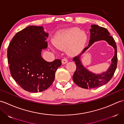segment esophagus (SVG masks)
Wrapping results in <instances>:
<instances>
[{
    "label": "esophagus",
    "mask_w": 124,
    "mask_h": 124,
    "mask_svg": "<svg viewBox=\"0 0 124 124\" xmlns=\"http://www.w3.org/2000/svg\"><path fill=\"white\" fill-rule=\"evenodd\" d=\"M67 62H68V59H67V58H64V59H63L62 60V64H66Z\"/></svg>",
    "instance_id": "1"
}]
</instances>
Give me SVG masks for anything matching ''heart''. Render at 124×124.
Segmentation results:
<instances>
[{
	"label": "heart",
	"instance_id": "1",
	"mask_svg": "<svg viewBox=\"0 0 124 124\" xmlns=\"http://www.w3.org/2000/svg\"><path fill=\"white\" fill-rule=\"evenodd\" d=\"M87 39L86 34L78 28H72L59 31L55 36L54 45L59 48L69 46L70 54H77L85 46Z\"/></svg>",
	"mask_w": 124,
	"mask_h": 124
}]
</instances>
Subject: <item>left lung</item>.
I'll use <instances>...</instances> for the list:
<instances>
[{"instance_id": "obj_1", "label": "left lung", "mask_w": 124, "mask_h": 124, "mask_svg": "<svg viewBox=\"0 0 124 124\" xmlns=\"http://www.w3.org/2000/svg\"><path fill=\"white\" fill-rule=\"evenodd\" d=\"M91 36L88 46L85 47L79 55L73 59L76 65V70L73 75V80L76 85L81 88L91 89L102 86L108 83L114 76L117 65V46L114 38L110 36L106 28L93 24L91 25ZM106 41L114 47L115 55L112 59V64L108 70L100 74H95L87 70L82 65L80 60L81 55L96 41Z\"/></svg>"}]
</instances>
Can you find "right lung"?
<instances>
[{
  "instance_id": "1",
  "label": "right lung",
  "mask_w": 124,
  "mask_h": 124,
  "mask_svg": "<svg viewBox=\"0 0 124 124\" xmlns=\"http://www.w3.org/2000/svg\"><path fill=\"white\" fill-rule=\"evenodd\" d=\"M48 37L43 27L29 26L16 34L8 47L10 74L26 91L46 90L53 83L55 72L61 65L59 59L49 62L41 57L42 49L47 47Z\"/></svg>"
}]
</instances>
